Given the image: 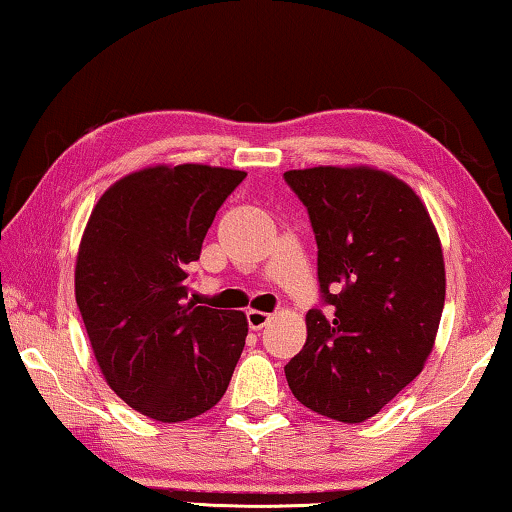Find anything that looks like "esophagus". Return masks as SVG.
<instances>
[{
    "mask_svg": "<svg viewBox=\"0 0 512 512\" xmlns=\"http://www.w3.org/2000/svg\"><path fill=\"white\" fill-rule=\"evenodd\" d=\"M246 319H248V326L253 330H262L266 323L271 321V314L269 312H259V310H248L246 312Z\"/></svg>",
    "mask_w": 512,
    "mask_h": 512,
    "instance_id": "34e87169",
    "label": "esophagus"
}]
</instances>
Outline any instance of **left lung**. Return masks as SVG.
<instances>
[{
  "mask_svg": "<svg viewBox=\"0 0 512 512\" xmlns=\"http://www.w3.org/2000/svg\"><path fill=\"white\" fill-rule=\"evenodd\" d=\"M319 248L332 316L310 310L307 342L285 367L291 394L323 417L358 424L415 380L444 307L442 243L415 191L369 166L287 170Z\"/></svg>",
  "mask_w": 512,
  "mask_h": 512,
  "instance_id": "8db88e82",
  "label": "left lung"
}]
</instances>
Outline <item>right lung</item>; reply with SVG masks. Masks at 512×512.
I'll return each instance as SVG.
<instances>
[{
    "label": "right lung",
    "mask_w": 512,
    "mask_h": 512,
    "mask_svg": "<svg viewBox=\"0 0 512 512\" xmlns=\"http://www.w3.org/2000/svg\"><path fill=\"white\" fill-rule=\"evenodd\" d=\"M243 177L202 164L136 170L86 223L75 266L86 335L109 387L154 421L214 408L246 346V314L186 300L189 264Z\"/></svg>",
    "instance_id": "right-lung-1"
}]
</instances>
